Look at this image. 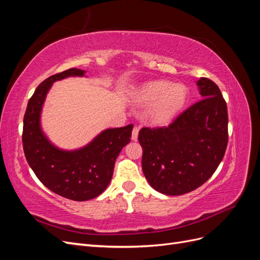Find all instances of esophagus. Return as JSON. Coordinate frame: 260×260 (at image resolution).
Returning a JSON list of instances; mask_svg holds the SVG:
<instances>
[{
    "label": "esophagus",
    "mask_w": 260,
    "mask_h": 260,
    "mask_svg": "<svg viewBox=\"0 0 260 260\" xmlns=\"http://www.w3.org/2000/svg\"><path fill=\"white\" fill-rule=\"evenodd\" d=\"M138 136H139V128L135 127V128H133V130H132V136H131L132 141H137L138 140Z\"/></svg>",
    "instance_id": "1"
}]
</instances>
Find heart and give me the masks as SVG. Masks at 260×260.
Returning a JSON list of instances; mask_svg holds the SVG:
<instances>
[{
  "label": "heart",
  "instance_id": "heart-1",
  "mask_svg": "<svg viewBox=\"0 0 260 260\" xmlns=\"http://www.w3.org/2000/svg\"><path fill=\"white\" fill-rule=\"evenodd\" d=\"M187 100L186 86L165 80H154L141 84L131 94L132 103L138 107H148L146 116L155 125H167L182 111Z\"/></svg>",
  "mask_w": 260,
  "mask_h": 260
}]
</instances>
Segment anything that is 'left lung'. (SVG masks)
Segmentation results:
<instances>
[{
	"label": "left lung",
	"mask_w": 260,
	"mask_h": 260,
	"mask_svg": "<svg viewBox=\"0 0 260 260\" xmlns=\"http://www.w3.org/2000/svg\"><path fill=\"white\" fill-rule=\"evenodd\" d=\"M203 100L167 128H142V170L154 190L182 195L198 188L221 162L228 144V111L218 85L207 78L196 82Z\"/></svg>",
	"instance_id": "obj_1"
}]
</instances>
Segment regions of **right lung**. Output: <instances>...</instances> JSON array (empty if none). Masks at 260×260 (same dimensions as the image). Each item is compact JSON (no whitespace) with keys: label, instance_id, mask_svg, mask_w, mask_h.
<instances>
[{"label":"right lung","instance_id":"1","mask_svg":"<svg viewBox=\"0 0 260 260\" xmlns=\"http://www.w3.org/2000/svg\"><path fill=\"white\" fill-rule=\"evenodd\" d=\"M85 73L72 68L40 83L28 102L22 131L23 152L38 179L52 192L77 202L92 200L106 190L116 158L130 142L133 129V124L105 129L76 149L59 148L51 142L41 124L46 95L54 82L68 77H85Z\"/></svg>","mask_w":260,"mask_h":260}]
</instances>
